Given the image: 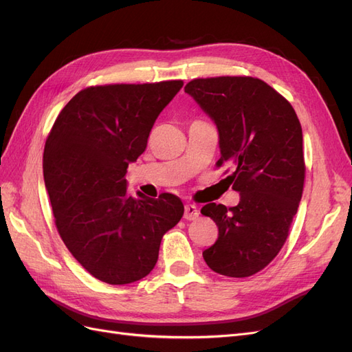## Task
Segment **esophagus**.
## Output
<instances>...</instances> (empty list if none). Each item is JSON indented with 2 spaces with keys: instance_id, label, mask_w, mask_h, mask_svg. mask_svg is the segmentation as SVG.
<instances>
[{
  "instance_id": "esophagus-1",
  "label": "esophagus",
  "mask_w": 352,
  "mask_h": 352,
  "mask_svg": "<svg viewBox=\"0 0 352 352\" xmlns=\"http://www.w3.org/2000/svg\"><path fill=\"white\" fill-rule=\"evenodd\" d=\"M199 216L198 208L194 204H186L185 211H184V219L186 220H195Z\"/></svg>"
}]
</instances>
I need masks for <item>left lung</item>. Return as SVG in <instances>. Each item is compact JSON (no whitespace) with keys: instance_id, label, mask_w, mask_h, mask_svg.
<instances>
[{"instance_id":"obj_1","label":"left lung","mask_w":352,"mask_h":352,"mask_svg":"<svg viewBox=\"0 0 352 352\" xmlns=\"http://www.w3.org/2000/svg\"><path fill=\"white\" fill-rule=\"evenodd\" d=\"M190 95L219 132L220 160L235 173L226 180L239 192L228 208H201L216 221L219 238L202 252L211 270L247 278L267 265L287 238L302 197V129L292 105L267 83L243 76L190 80Z\"/></svg>"}]
</instances>
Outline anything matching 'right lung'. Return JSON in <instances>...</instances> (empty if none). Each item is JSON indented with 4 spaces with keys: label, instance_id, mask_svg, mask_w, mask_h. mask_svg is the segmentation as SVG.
I'll return each instance as SVG.
<instances>
[{
    "label": "right lung",
    "instance_id": "add662e5",
    "mask_svg": "<svg viewBox=\"0 0 352 352\" xmlns=\"http://www.w3.org/2000/svg\"><path fill=\"white\" fill-rule=\"evenodd\" d=\"M182 87V80H168L87 88L66 104L48 135L42 168L58 233L101 282L145 278L163 235L184 216L176 195L132 197L124 179Z\"/></svg>",
    "mask_w": 352,
    "mask_h": 352
}]
</instances>
